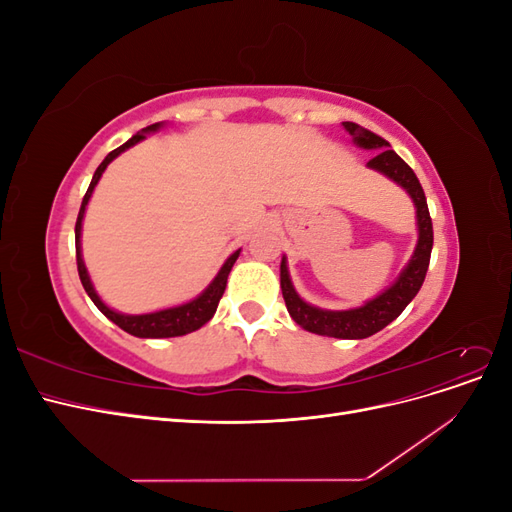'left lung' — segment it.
Here are the masks:
<instances>
[{
	"mask_svg": "<svg viewBox=\"0 0 512 512\" xmlns=\"http://www.w3.org/2000/svg\"><path fill=\"white\" fill-rule=\"evenodd\" d=\"M344 128L352 136L356 147L378 151V156L371 158L367 166L386 175L410 194L412 203L416 207V226H418V241L414 247V254L408 265L404 267V271L399 273L397 280L384 292H380L376 299L367 301L361 307L342 309V312L320 309L305 303L290 282L286 256L282 258V265H280V284H282V294L288 307V314L305 331L316 333V335H327V337H339V339H365L369 335L382 331L389 322H393L401 312H404L406 305L416 297V292L421 290L427 275L429 258H431L433 226L429 218L425 192L421 188V183H418L414 170L397 156L382 136L369 132L361 128L359 123H352V121H344Z\"/></svg>",
	"mask_w": 512,
	"mask_h": 512,
	"instance_id": "left-lung-1",
	"label": "left lung"
}]
</instances>
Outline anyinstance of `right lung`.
I'll return each instance as SVG.
<instances>
[{"label":"right lung","instance_id":"add662e5","mask_svg":"<svg viewBox=\"0 0 512 512\" xmlns=\"http://www.w3.org/2000/svg\"><path fill=\"white\" fill-rule=\"evenodd\" d=\"M162 128V123H153V126H147L145 130L136 132L130 141L123 143L121 147L113 149L108 156L102 160V164L96 168L94 173V179H91L89 188L85 192V198H83V205H81V211H79V218H76V226H74V239H76V267H79V277H81V284L85 288V292L89 294V299L94 301V305L100 309V312L108 318L113 320L119 329H123L126 333L134 335V337H153V339H160V337H179V335H188L196 329L203 327V324H207L215 309H218V303L222 299V294L226 290V282H228V273L232 269V265H235L237 258H239V252H232L226 262L222 265V269L218 271V275L213 277V282L198 294L196 299L183 303V305H177V307H168V309H160V312H151V314H119L115 312V309L108 307L100 297L98 292L94 288V284H91L89 280V273H87V267L83 262V254H81V228H83V218H85V209H87V203L91 194H94V188L98 185L102 173L106 170V166L111 164L119 153H123L126 149L134 147L136 143H141L143 138H147L149 132H156Z\"/></svg>","mask_w":512,"mask_h":512}]
</instances>
